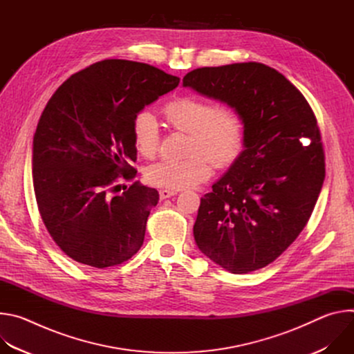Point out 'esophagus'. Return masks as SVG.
<instances>
[{
  "label": "esophagus",
  "instance_id": "1",
  "mask_svg": "<svg viewBox=\"0 0 354 354\" xmlns=\"http://www.w3.org/2000/svg\"><path fill=\"white\" fill-rule=\"evenodd\" d=\"M176 194H178V190H169V189H162V190H160V198H161V200L169 198V197L176 196Z\"/></svg>",
  "mask_w": 354,
  "mask_h": 354
}]
</instances>
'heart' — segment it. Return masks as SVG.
<instances>
[{
	"instance_id": "b5f03b06",
	"label": "heart",
	"mask_w": 354,
	"mask_h": 354,
	"mask_svg": "<svg viewBox=\"0 0 354 354\" xmlns=\"http://www.w3.org/2000/svg\"><path fill=\"white\" fill-rule=\"evenodd\" d=\"M168 124L189 134V157L167 160L149 165L147 180L158 187L180 190L192 187L210 178L213 168L231 167L245 147V124L241 115L228 106L196 96H179L164 108ZM133 141L138 153L154 157L160 145V124L153 112L140 111L131 124Z\"/></svg>"
}]
</instances>
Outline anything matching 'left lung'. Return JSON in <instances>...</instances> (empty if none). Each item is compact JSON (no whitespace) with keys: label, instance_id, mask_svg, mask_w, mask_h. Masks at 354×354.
<instances>
[{"label":"left lung","instance_id":"obj_1","mask_svg":"<svg viewBox=\"0 0 354 354\" xmlns=\"http://www.w3.org/2000/svg\"><path fill=\"white\" fill-rule=\"evenodd\" d=\"M183 86L235 109L245 124L242 154L200 200L194 241L234 274L262 269L304 230L322 189L314 112L283 74L255 62L193 70Z\"/></svg>","mask_w":354,"mask_h":354}]
</instances>
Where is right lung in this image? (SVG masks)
I'll return each instance as SVG.
<instances>
[{
    "label": "right lung",
    "instance_id": "add662e5",
    "mask_svg": "<svg viewBox=\"0 0 354 354\" xmlns=\"http://www.w3.org/2000/svg\"><path fill=\"white\" fill-rule=\"evenodd\" d=\"M179 78L129 60L97 62L64 81L33 136L32 175L41 220L67 257L97 269L120 265L141 248L156 189L134 182L131 124Z\"/></svg>",
    "mask_w": 354,
    "mask_h": 354
}]
</instances>
